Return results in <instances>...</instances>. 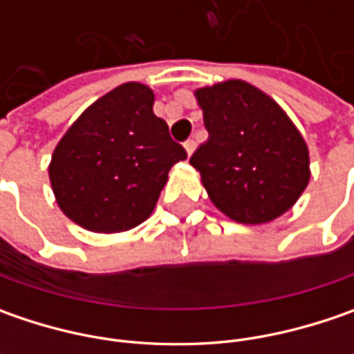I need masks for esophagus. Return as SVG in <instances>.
<instances>
[{"instance_id":"obj_1","label":"esophagus","mask_w":354,"mask_h":354,"mask_svg":"<svg viewBox=\"0 0 354 354\" xmlns=\"http://www.w3.org/2000/svg\"><path fill=\"white\" fill-rule=\"evenodd\" d=\"M195 147H197V143H195V140H187V142H185V151H187V156H189V157L193 156Z\"/></svg>"}]
</instances>
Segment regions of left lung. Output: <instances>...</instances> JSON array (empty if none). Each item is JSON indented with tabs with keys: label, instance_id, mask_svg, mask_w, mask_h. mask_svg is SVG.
<instances>
[{
	"label": "left lung",
	"instance_id": "left-lung-1",
	"mask_svg": "<svg viewBox=\"0 0 354 354\" xmlns=\"http://www.w3.org/2000/svg\"><path fill=\"white\" fill-rule=\"evenodd\" d=\"M209 140L191 157L212 205L240 225H266L306 191L309 149L290 116L254 84L230 78L195 90Z\"/></svg>",
	"mask_w": 354,
	"mask_h": 354
}]
</instances>
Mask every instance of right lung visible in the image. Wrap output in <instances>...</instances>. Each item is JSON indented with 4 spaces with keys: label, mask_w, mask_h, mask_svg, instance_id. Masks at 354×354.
<instances>
[{
    "label": "right lung",
    "mask_w": 354,
    "mask_h": 354,
    "mask_svg": "<svg viewBox=\"0 0 354 354\" xmlns=\"http://www.w3.org/2000/svg\"><path fill=\"white\" fill-rule=\"evenodd\" d=\"M153 102L149 86L124 82L90 104L57 143L48 179L73 223L114 234L153 212L171 167L187 159Z\"/></svg>",
    "instance_id": "right-lung-1"
}]
</instances>
